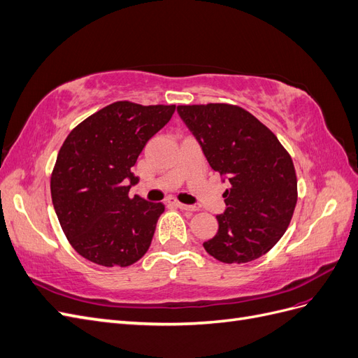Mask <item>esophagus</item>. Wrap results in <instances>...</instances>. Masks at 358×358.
Returning <instances> with one entry per match:
<instances>
[{
	"label": "esophagus",
	"instance_id": "34e87169",
	"mask_svg": "<svg viewBox=\"0 0 358 358\" xmlns=\"http://www.w3.org/2000/svg\"><path fill=\"white\" fill-rule=\"evenodd\" d=\"M173 204L176 206V208L182 209V210H187V212H196L197 208L196 206H189V204H183V203H179V201H171Z\"/></svg>",
	"mask_w": 358,
	"mask_h": 358
}]
</instances>
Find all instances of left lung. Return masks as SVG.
I'll use <instances>...</instances> for the list:
<instances>
[{
    "instance_id": "1",
    "label": "left lung",
    "mask_w": 358,
    "mask_h": 358,
    "mask_svg": "<svg viewBox=\"0 0 358 358\" xmlns=\"http://www.w3.org/2000/svg\"><path fill=\"white\" fill-rule=\"evenodd\" d=\"M210 167L230 182L218 233L203 246L227 264L257 259L287 231L297 203L294 164L278 137L239 106H178Z\"/></svg>"
}]
</instances>
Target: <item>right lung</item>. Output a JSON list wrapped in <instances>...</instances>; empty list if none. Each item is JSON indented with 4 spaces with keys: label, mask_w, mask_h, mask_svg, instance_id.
Segmentation results:
<instances>
[{
    "label": "right lung",
    "mask_w": 358,
    "mask_h": 358,
    "mask_svg": "<svg viewBox=\"0 0 358 358\" xmlns=\"http://www.w3.org/2000/svg\"><path fill=\"white\" fill-rule=\"evenodd\" d=\"M176 106L116 101L86 117L62 143L50 178L52 203L70 245L106 267H127L152 242L162 203L129 199L131 167Z\"/></svg>",
    "instance_id": "1"
}]
</instances>
